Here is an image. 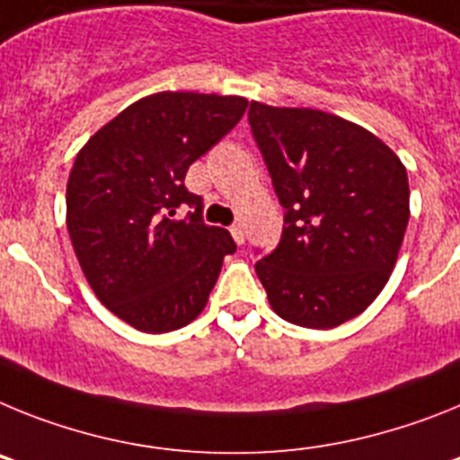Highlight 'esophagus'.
<instances>
[{
    "label": "esophagus",
    "instance_id": "34e87169",
    "mask_svg": "<svg viewBox=\"0 0 460 460\" xmlns=\"http://www.w3.org/2000/svg\"><path fill=\"white\" fill-rule=\"evenodd\" d=\"M231 235H234V241L238 243V245H243V243H245V229H243L241 222H235V225L231 226Z\"/></svg>",
    "mask_w": 460,
    "mask_h": 460
}]
</instances>
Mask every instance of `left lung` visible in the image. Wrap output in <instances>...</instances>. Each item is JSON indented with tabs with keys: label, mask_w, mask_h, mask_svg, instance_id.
I'll use <instances>...</instances> for the list:
<instances>
[{
	"label": "left lung",
	"mask_w": 460,
	"mask_h": 460,
	"mask_svg": "<svg viewBox=\"0 0 460 460\" xmlns=\"http://www.w3.org/2000/svg\"><path fill=\"white\" fill-rule=\"evenodd\" d=\"M247 119L285 208L279 243L254 266L270 307L305 329L345 324L377 298L398 259L405 166L338 115L252 102Z\"/></svg>",
	"instance_id": "obj_1"
}]
</instances>
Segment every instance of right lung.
I'll return each mask as SVG.
<instances>
[{"instance_id":"right-lung-1","label":"right lung","mask_w":460,"mask_h":460,"mask_svg":"<svg viewBox=\"0 0 460 460\" xmlns=\"http://www.w3.org/2000/svg\"><path fill=\"white\" fill-rule=\"evenodd\" d=\"M245 109L243 97L159 92L111 119L75 157L71 245L99 301L134 329L169 333L197 319L235 252L229 231L203 222V199L185 175ZM182 207L190 210L178 220Z\"/></svg>"}]
</instances>
